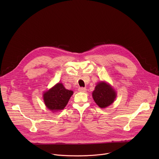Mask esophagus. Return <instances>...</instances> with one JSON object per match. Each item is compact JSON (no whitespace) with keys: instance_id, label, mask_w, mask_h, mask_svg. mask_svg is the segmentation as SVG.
<instances>
[{"instance_id":"1","label":"esophagus","mask_w":159,"mask_h":159,"mask_svg":"<svg viewBox=\"0 0 159 159\" xmlns=\"http://www.w3.org/2000/svg\"><path fill=\"white\" fill-rule=\"evenodd\" d=\"M87 90V89L85 87H79V91L82 92V93H85Z\"/></svg>"}]
</instances>
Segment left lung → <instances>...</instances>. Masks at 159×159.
<instances>
[{"label":"left lung","instance_id":"left-lung-1","mask_svg":"<svg viewBox=\"0 0 159 159\" xmlns=\"http://www.w3.org/2000/svg\"><path fill=\"white\" fill-rule=\"evenodd\" d=\"M116 93L112 87L104 82L99 83L93 93V97L96 103L101 108H104L114 102Z\"/></svg>","mask_w":159,"mask_h":159}]
</instances>
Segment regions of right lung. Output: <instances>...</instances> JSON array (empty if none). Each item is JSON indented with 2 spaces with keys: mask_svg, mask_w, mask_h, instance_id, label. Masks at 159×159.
<instances>
[{
  "mask_svg": "<svg viewBox=\"0 0 159 159\" xmlns=\"http://www.w3.org/2000/svg\"><path fill=\"white\" fill-rule=\"evenodd\" d=\"M72 94L73 91L66 89L62 84L58 83L43 94V99L48 109L59 111L64 109Z\"/></svg>",
  "mask_w": 159,
  "mask_h": 159,
  "instance_id": "1",
  "label": "right lung"
}]
</instances>
